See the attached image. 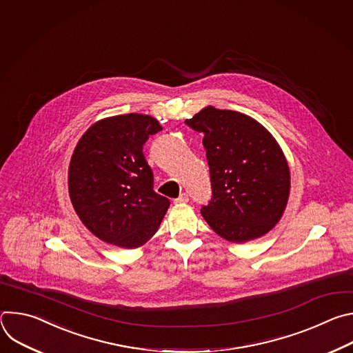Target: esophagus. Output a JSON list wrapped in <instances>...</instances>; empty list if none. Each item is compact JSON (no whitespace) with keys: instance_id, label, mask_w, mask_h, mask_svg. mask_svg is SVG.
Listing matches in <instances>:
<instances>
[{"instance_id":"obj_1","label":"esophagus","mask_w":353,"mask_h":353,"mask_svg":"<svg viewBox=\"0 0 353 353\" xmlns=\"http://www.w3.org/2000/svg\"><path fill=\"white\" fill-rule=\"evenodd\" d=\"M188 194L187 192H181L176 199H174V203L176 204H183V203H188Z\"/></svg>"}]
</instances>
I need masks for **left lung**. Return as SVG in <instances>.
<instances>
[{
    "mask_svg": "<svg viewBox=\"0 0 353 353\" xmlns=\"http://www.w3.org/2000/svg\"><path fill=\"white\" fill-rule=\"evenodd\" d=\"M204 132L212 198L203 205L207 223L221 237L243 243L270 232L288 203L290 174L274 137L256 120L208 106L185 120Z\"/></svg>",
    "mask_w": 353,
    "mask_h": 353,
    "instance_id": "8db88e82",
    "label": "left lung"
}]
</instances>
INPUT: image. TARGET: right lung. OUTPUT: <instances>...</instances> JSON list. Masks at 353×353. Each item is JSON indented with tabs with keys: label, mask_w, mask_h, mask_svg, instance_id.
Listing matches in <instances>:
<instances>
[{
	"label": "right lung",
	"mask_w": 353,
	"mask_h": 353,
	"mask_svg": "<svg viewBox=\"0 0 353 353\" xmlns=\"http://www.w3.org/2000/svg\"><path fill=\"white\" fill-rule=\"evenodd\" d=\"M162 131L145 114L100 120L79 139L70 163L72 205L83 225L106 243L135 248L152 237L170 205L154 191L142 148Z\"/></svg>",
	"instance_id": "right-lung-1"
}]
</instances>
